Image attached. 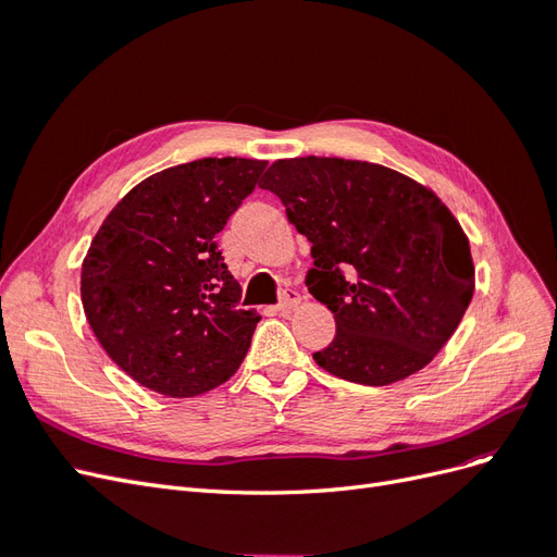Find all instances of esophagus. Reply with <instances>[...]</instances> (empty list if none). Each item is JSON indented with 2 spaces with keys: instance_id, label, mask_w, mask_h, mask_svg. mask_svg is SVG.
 <instances>
[{
  "instance_id": "34e87169",
  "label": "esophagus",
  "mask_w": 557,
  "mask_h": 557,
  "mask_svg": "<svg viewBox=\"0 0 557 557\" xmlns=\"http://www.w3.org/2000/svg\"><path fill=\"white\" fill-rule=\"evenodd\" d=\"M299 305V293L297 290H283L281 301H278V311L281 313H290Z\"/></svg>"
}]
</instances>
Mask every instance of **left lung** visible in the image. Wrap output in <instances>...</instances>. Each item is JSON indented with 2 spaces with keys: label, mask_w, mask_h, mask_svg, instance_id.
I'll use <instances>...</instances> for the list:
<instances>
[{
  "label": "left lung",
  "mask_w": 557,
  "mask_h": 557,
  "mask_svg": "<svg viewBox=\"0 0 557 557\" xmlns=\"http://www.w3.org/2000/svg\"><path fill=\"white\" fill-rule=\"evenodd\" d=\"M260 188L311 244L307 288L336 323L313 352L325 372L391 385L444 348L474 295V262L440 197L387 166L315 156L274 162Z\"/></svg>",
  "instance_id": "8db88e82"
}]
</instances>
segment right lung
<instances>
[{"instance_id": "right-lung-1", "label": "right lung", "mask_w": 557, "mask_h": 557, "mask_svg": "<svg viewBox=\"0 0 557 557\" xmlns=\"http://www.w3.org/2000/svg\"><path fill=\"white\" fill-rule=\"evenodd\" d=\"M267 162L205 158L132 188L95 234L81 299L97 342L144 387L195 397L225 383L260 323L239 309L215 234L256 190Z\"/></svg>"}]
</instances>
